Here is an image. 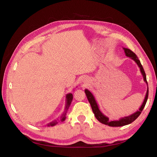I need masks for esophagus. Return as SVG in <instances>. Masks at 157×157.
Instances as JSON below:
<instances>
[{
  "label": "esophagus",
  "instance_id": "1",
  "mask_svg": "<svg viewBox=\"0 0 157 157\" xmlns=\"http://www.w3.org/2000/svg\"><path fill=\"white\" fill-rule=\"evenodd\" d=\"M83 83H84V85L87 84V83H86V81H83Z\"/></svg>",
  "mask_w": 157,
  "mask_h": 157
}]
</instances>
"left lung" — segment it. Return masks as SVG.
<instances>
[{
  "instance_id": "obj_1",
  "label": "left lung",
  "mask_w": 157,
  "mask_h": 157,
  "mask_svg": "<svg viewBox=\"0 0 157 157\" xmlns=\"http://www.w3.org/2000/svg\"><path fill=\"white\" fill-rule=\"evenodd\" d=\"M123 49L125 52V54H126V56L132 59V60H133L136 62V63L138 64V67L140 68L142 75V76H143L144 81L148 85V82L147 81V76H146V74H145V72L144 71V68H143V67H142V66L140 63V61L138 60L137 56L133 52L131 51L130 49H128V48H123ZM85 93L86 94L89 102L90 104V106H91L92 110L93 111L94 114H95V116L97 119V120L100 121L101 123L107 125V126H109L119 127V126H126V125L131 124L132 122H133V121L136 119V118L139 116H140L141 112H142V111L143 110L146 103H147V101L148 96V86L147 88V93H146V96H145L144 101H143V103H142L140 107L139 108V110L136 111L135 113L130 115V116H125L124 117H121L120 120H113V121L110 120L109 119V117L105 116V115H104L101 112V111H100L99 106H98V104H97L95 97H94L93 95L91 93V92L90 91V90H89L88 89H85Z\"/></svg>"
}]
</instances>
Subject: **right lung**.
I'll return each instance as SVG.
<instances>
[{"instance_id":"add662e5","label":"right lung","mask_w":157,"mask_h":157,"mask_svg":"<svg viewBox=\"0 0 157 157\" xmlns=\"http://www.w3.org/2000/svg\"><path fill=\"white\" fill-rule=\"evenodd\" d=\"M72 99H73V95H72V93H68V94H67V96H66V106H65V109H64V113H62V115L60 117V121H63L66 120V115H67V111L70 105H71ZM57 124H58V121L54 120L53 121H52V122L48 124V126H54Z\"/></svg>"}]
</instances>
